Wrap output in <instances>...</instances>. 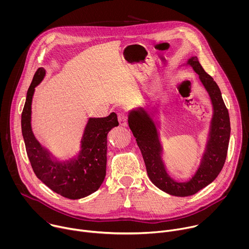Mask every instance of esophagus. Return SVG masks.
<instances>
[{
	"instance_id": "1",
	"label": "esophagus",
	"mask_w": 249,
	"mask_h": 249,
	"mask_svg": "<svg viewBox=\"0 0 249 249\" xmlns=\"http://www.w3.org/2000/svg\"><path fill=\"white\" fill-rule=\"evenodd\" d=\"M118 121L121 126H127L128 125V118L127 115L124 112H121L118 114Z\"/></svg>"
}]
</instances>
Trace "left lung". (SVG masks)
I'll return each mask as SVG.
<instances>
[{
	"label": "left lung",
	"instance_id": "obj_1",
	"mask_svg": "<svg viewBox=\"0 0 249 249\" xmlns=\"http://www.w3.org/2000/svg\"><path fill=\"white\" fill-rule=\"evenodd\" d=\"M186 65L191 66L194 72L198 74L213 106V116L205 152L192 178L185 182H178L167 173L161 159L162 147L160 133L152 117L156 116L157 107H153L151 112L139 107L129 111L128 115L129 127L143 156L149 178L160 190L178 197L191 196L216 179L225 164L231 136L229 111L218 85L205 72L196 56L188 59Z\"/></svg>",
	"mask_w": 249,
	"mask_h": 249
}]
</instances>
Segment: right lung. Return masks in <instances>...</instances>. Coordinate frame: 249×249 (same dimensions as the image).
Here are the masks:
<instances>
[{
    "label": "right lung",
    "mask_w": 249,
    "mask_h": 249,
    "mask_svg": "<svg viewBox=\"0 0 249 249\" xmlns=\"http://www.w3.org/2000/svg\"><path fill=\"white\" fill-rule=\"evenodd\" d=\"M45 76L39 68L26 93L21 113V132L26 154L32 169L46 186L68 199H81L95 192L106 174L107 134L119 125L116 113L101 118H89L81 141V151L76 158L60 161L35 139L31 129V102L34 89Z\"/></svg>",
    "instance_id": "1"
}]
</instances>
